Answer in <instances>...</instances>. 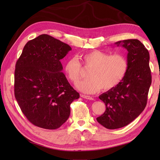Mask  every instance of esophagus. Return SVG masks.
<instances>
[{
	"label": "esophagus",
	"mask_w": 160,
	"mask_h": 160,
	"mask_svg": "<svg viewBox=\"0 0 160 160\" xmlns=\"http://www.w3.org/2000/svg\"><path fill=\"white\" fill-rule=\"evenodd\" d=\"M81 97L84 98V99H87V100H93V98L92 97L89 96H86V95H81Z\"/></svg>",
	"instance_id": "esophagus-1"
}]
</instances>
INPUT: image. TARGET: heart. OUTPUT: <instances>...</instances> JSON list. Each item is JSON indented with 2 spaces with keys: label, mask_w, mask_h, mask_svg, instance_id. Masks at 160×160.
Segmentation results:
<instances>
[{
  "label": "heart",
  "mask_w": 160,
  "mask_h": 160,
  "mask_svg": "<svg viewBox=\"0 0 160 160\" xmlns=\"http://www.w3.org/2000/svg\"><path fill=\"white\" fill-rule=\"evenodd\" d=\"M81 60L85 67L89 68L85 80L77 84L80 91L86 93H94L100 89L108 91L115 87L124 79L128 69V62L125 56L95 50L84 53ZM64 71L67 78L76 84L80 80L82 66L76 57H72L65 62Z\"/></svg>",
  "instance_id": "obj_1"
}]
</instances>
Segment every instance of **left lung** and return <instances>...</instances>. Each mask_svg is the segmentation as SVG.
Listing matches in <instances>:
<instances>
[{
    "label": "left lung",
    "mask_w": 160,
    "mask_h": 160,
    "mask_svg": "<svg viewBox=\"0 0 160 160\" xmlns=\"http://www.w3.org/2000/svg\"><path fill=\"white\" fill-rule=\"evenodd\" d=\"M115 44L128 51V69L118 85L99 96L106 105V110L96 120L108 129L125 127L141 114L147 105L151 84L150 56L143 44L137 39Z\"/></svg>",
    "instance_id": "obj_1"
}]
</instances>
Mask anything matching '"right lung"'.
I'll list each match as a JSON object with an SVG mask.
<instances>
[{"instance_id": "add662e5", "label": "right lung", "mask_w": 160, "mask_h": 160, "mask_svg": "<svg viewBox=\"0 0 160 160\" xmlns=\"http://www.w3.org/2000/svg\"><path fill=\"white\" fill-rule=\"evenodd\" d=\"M71 47L47 34L27 42L16 64L14 95L23 114L33 125L60 127L70 115V104L80 94L70 85L60 60Z\"/></svg>"}]
</instances>
